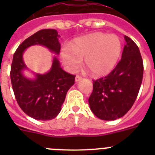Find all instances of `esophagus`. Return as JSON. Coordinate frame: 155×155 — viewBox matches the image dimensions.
Listing matches in <instances>:
<instances>
[{
	"instance_id": "esophagus-1",
	"label": "esophagus",
	"mask_w": 155,
	"mask_h": 155,
	"mask_svg": "<svg viewBox=\"0 0 155 155\" xmlns=\"http://www.w3.org/2000/svg\"><path fill=\"white\" fill-rule=\"evenodd\" d=\"M81 79H82V78H81V77L78 76V75H77V76L75 77V81H76V82H78V81H80L81 80Z\"/></svg>"
}]
</instances>
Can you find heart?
<instances>
[{
    "label": "heart",
    "mask_w": 155,
    "mask_h": 155,
    "mask_svg": "<svg viewBox=\"0 0 155 155\" xmlns=\"http://www.w3.org/2000/svg\"><path fill=\"white\" fill-rule=\"evenodd\" d=\"M122 53V43L118 36L95 32L75 39L71 46L65 45L61 58L71 73L80 68L82 60L94 76H105L115 68Z\"/></svg>",
    "instance_id": "b5f03b06"
}]
</instances>
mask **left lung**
<instances>
[{
	"label": "left lung",
	"instance_id": "obj_1",
	"mask_svg": "<svg viewBox=\"0 0 155 155\" xmlns=\"http://www.w3.org/2000/svg\"><path fill=\"white\" fill-rule=\"evenodd\" d=\"M124 39L121 61L107 76L93 81L88 103L100 120L123 117L134 105L141 85L143 65L139 48L128 36L124 35Z\"/></svg>",
	"mask_w": 155,
	"mask_h": 155
}]
</instances>
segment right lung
I'll return each mask as SVG.
<instances>
[{"label": "right lung", "mask_w": 155, "mask_h": 155, "mask_svg": "<svg viewBox=\"0 0 155 155\" xmlns=\"http://www.w3.org/2000/svg\"><path fill=\"white\" fill-rule=\"evenodd\" d=\"M60 35L56 29H42L28 37L13 56L11 81L17 102L28 116L37 120H53L60 113L70 87L74 84V75L61 68L57 56H53L50 70L45 74L33 73L29 78L24 74L28 70L23 61V54L28 47L40 45L59 55Z\"/></svg>", "instance_id": "right-lung-1"}]
</instances>
